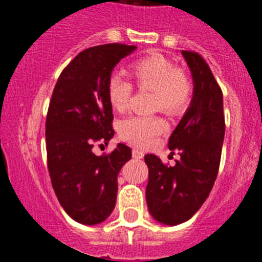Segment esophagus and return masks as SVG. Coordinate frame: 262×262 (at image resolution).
I'll use <instances>...</instances> for the list:
<instances>
[{
  "mask_svg": "<svg viewBox=\"0 0 262 262\" xmlns=\"http://www.w3.org/2000/svg\"><path fill=\"white\" fill-rule=\"evenodd\" d=\"M133 157H134V159H143V157H144V154H143V151L138 149V148H134V149H133Z\"/></svg>",
  "mask_w": 262,
  "mask_h": 262,
  "instance_id": "esophagus-1",
  "label": "esophagus"
}]
</instances>
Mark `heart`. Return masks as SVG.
<instances>
[{
    "instance_id": "heart-1",
    "label": "heart",
    "mask_w": 262,
    "mask_h": 262,
    "mask_svg": "<svg viewBox=\"0 0 262 262\" xmlns=\"http://www.w3.org/2000/svg\"><path fill=\"white\" fill-rule=\"evenodd\" d=\"M129 75L139 89L152 90V106L168 114H182L190 103L193 84L186 72L160 53H152L134 61ZM133 84L119 76H113L107 82V99L113 110L122 113L128 107ZM166 129L160 117H129L118 127L120 139L138 147H149Z\"/></svg>"
}]
</instances>
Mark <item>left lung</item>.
<instances>
[{
	"label": "left lung",
	"instance_id": "1",
	"mask_svg": "<svg viewBox=\"0 0 262 262\" xmlns=\"http://www.w3.org/2000/svg\"><path fill=\"white\" fill-rule=\"evenodd\" d=\"M193 77V98L168 147L181 159L168 166L156 155H145L148 210L160 223L189 221L209 196L216 180L224 140L223 93L200 53L182 51Z\"/></svg>",
	"mask_w": 262,
	"mask_h": 262
}]
</instances>
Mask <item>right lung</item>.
<instances>
[{
  "label": "right lung",
  "mask_w": 262,
  "mask_h": 262,
  "mask_svg": "<svg viewBox=\"0 0 262 262\" xmlns=\"http://www.w3.org/2000/svg\"><path fill=\"white\" fill-rule=\"evenodd\" d=\"M135 46H96L80 52L61 72L46 119L47 163L52 187L67 214L94 226L114 210L118 173L131 159V148L117 145L108 155L93 154L96 142L113 136V107L107 82L120 60Z\"/></svg>",
  "instance_id": "right-lung-1"
}]
</instances>
